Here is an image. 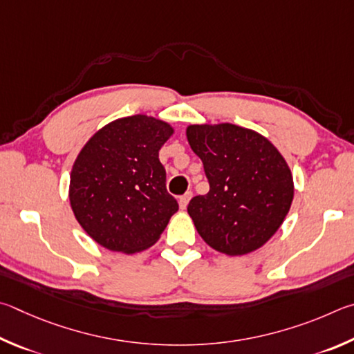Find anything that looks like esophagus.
Instances as JSON below:
<instances>
[{
    "label": "esophagus",
    "instance_id": "1",
    "mask_svg": "<svg viewBox=\"0 0 354 354\" xmlns=\"http://www.w3.org/2000/svg\"><path fill=\"white\" fill-rule=\"evenodd\" d=\"M191 197H193V193H191V191H188V193H185V194L180 197V199H178V205H180L182 209L187 208V205H188V202H189Z\"/></svg>",
    "mask_w": 354,
    "mask_h": 354
}]
</instances>
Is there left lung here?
I'll use <instances>...</instances> for the list:
<instances>
[{
    "instance_id": "1",
    "label": "left lung",
    "mask_w": 354,
    "mask_h": 354,
    "mask_svg": "<svg viewBox=\"0 0 354 354\" xmlns=\"http://www.w3.org/2000/svg\"><path fill=\"white\" fill-rule=\"evenodd\" d=\"M187 138L209 183L208 193L188 205L197 233L228 257L263 247L294 199L292 172L280 151L261 133L230 122L191 124Z\"/></svg>"
}]
</instances>
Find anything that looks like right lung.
I'll return each instance as SVG.
<instances>
[{
    "instance_id": "obj_1",
    "label": "right lung",
    "mask_w": 354,
    "mask_h": 354,
    "mask_svg": "<svg viewBox=\"0 0 354 354\" xmlns=\"http://www.w3.org/2000/svg\"><path fill=\"white\" fill-rule=\"evenodd\" d=\"M172 135L169 122L133 115L105 124L80 149L68 197L80 227L104 249H149L178 209L158 160Z\"/></svg>"
}]
</instances>
